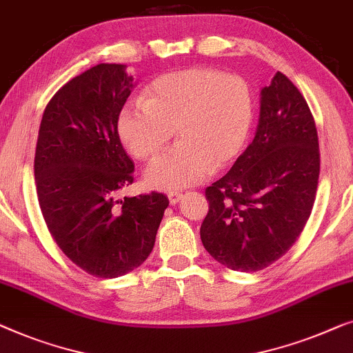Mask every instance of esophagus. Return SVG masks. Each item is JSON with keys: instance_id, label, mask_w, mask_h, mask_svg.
I'll list each match as a JSON object with an SVG mask.
<instances>
[{"instance_id": "1", "label": "esophagus", "mask_w": 353, "mask_h": 353, "mask_svg": "<svg viewBox=\"0 0 353 353\" xmlns=\"http://www.w3.org/2000/svg\"><path fill=\"white\" fill-rule=\"evenodd\" d=\"M181 197H183V194H181V192H176V191L168 192V201H170L172 205H175V203L180 202V201H181Z\"/></svg>"}]
</instances>
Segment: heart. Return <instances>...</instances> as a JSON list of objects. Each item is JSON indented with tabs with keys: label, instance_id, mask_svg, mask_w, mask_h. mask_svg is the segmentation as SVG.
Wrapping results in <instances>:
<instances>
[{
	"label": "heart",
	"instance_id": "1",
	"mask_svg": "<svg viewBox=\"0 0 353 353\" xmlns=\"http://www.w3.org/2000/svg\"><path fill=\"white\" fill-rule=\"evenodd\" d=\"M253 119L247 79L213 68H188L159 76L143 92V101L125 105L117 116V134L141 161L156 156L175 134L176 145L145 173L150 186L175 191L236 161Z\"/></svg>",
	"mask_w": 353,
	"mask_h": 353
}]
</instances>
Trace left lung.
<instances>
[{
  "instance_id": "left-lung-1",
  "label": "left lung",
  "mask_w": 353,
  "mask_h": 353,
  "mask_svg": "<svg viewBox=\"0 0 353 353\" xmlns=\"http://www.w3.org/2000/svg\"><path fill=\"white\" fill-rule=\"evenodd\" d=\"M320 175L319 135L307 101L277 71L261 90L253 141L205 189L203 247L226 268L256 272L293 247L312 212Z\"/></svg>"
}]
</instances>
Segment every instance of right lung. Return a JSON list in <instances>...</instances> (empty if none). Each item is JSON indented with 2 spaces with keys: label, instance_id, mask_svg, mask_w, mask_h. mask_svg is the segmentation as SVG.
Returning <instances> with one entry per match:
<instances>
[{
  "label": "right lung",
  "instance_id": "1",
  "mask_svg": "<svg viewBox=\"0 0 353 353\" xmlns=\"http://www.w3.org/2000/svg\"><path fill=\"white\" fill-rule=\"evenodd\" d=\"M132 81L119 63L95 65L68 81L46 106L34 152L50 236L78 268L100 279L145 263L168 205L156 191L117 199L134 183V161L117 134Z\"/></svg>",
  "mask_w": 353,
  "mask_h": 353
}]
</instances>
